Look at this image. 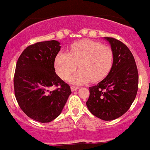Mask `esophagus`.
Instances as JSON below:
<instances>
[{"label":"esophagus","mask_w":150,"mask_h":150,"mask_svg":"<svg viewBox=\"0 0 150 150\" xmlns=\"http://www.w3.org/2000/svg\"><path fill=\"white\" fill-rule=\"evenodd\" d=\"M71 89L72 91H74V90H76L77 89H79V87L78 86L72 85V86H71Z\"/></svg>","instance_id":"1"}]
</instances>
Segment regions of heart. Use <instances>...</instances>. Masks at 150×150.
Listing matches in <instances>:
<instances>
[{"label":"heart","mask_w":150,"mask_h":150,"mask_svg":"<svg viewBox=\"0 0 150 150\" xmlns=\"http://www.w3.org/2000/svg\"><path fill=\"white\" fill-rule=\"evenodd\" d=\"M113 60L114 53L110 47L84 39L71 44L69 53L59 52L54 66L57 75L67 79L78 64L80 70L70 80L76 84H83L90 80L98 81L105 78L112 69Z\"/></svg>","instance_id":"obj_1"}]
</instances>
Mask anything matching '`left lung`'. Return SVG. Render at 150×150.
<instances>
[{
  "label": "left lung",
  "mask_w": 150,
  "mask_h": 150,
  "mask_svg": "<svg viewBox=\"0 0 150 150\" xmlns=\"http://www.w3.org/2000/svg\"><path fill=\"white\" fill-rule=\"evenodd\" d=\"M105 38L113 51V65L104 79L89 87L86 104L93 115L109 121L120 117L130 109L137 94L139 74L128 47L115 38Z\"/></svg>",
  "instance_id": "obj_1"
}]
</instances>
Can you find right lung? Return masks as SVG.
Returning a JSON list of instances; mask_svg holds the SVG:
<instances>
[{"label": "right lung", "mask_w": 150, "mask_h": 150, "mask_svg": "<svg viewBox=\"0 0 150 150\" xmlns=\"http://www.w3.org/2000/svg\"><path fill=\"white\" fill-rule=\"evenodd\" d=\"M60 50L54 40L28 46L16 64L14 95L23 112L40 122L60 115L71 93V87L55 73L54 60ZM52 86L56 88L50 91Z\"/></svg>", "instance_id": "add662e5"}]
</instances>
